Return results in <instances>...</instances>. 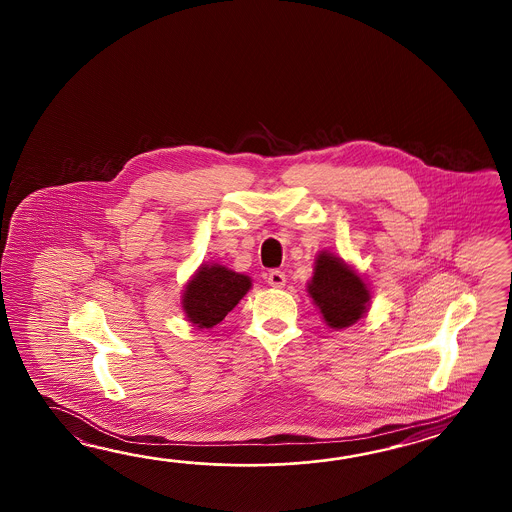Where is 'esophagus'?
<instances>
[{
	"label": "esophagus",
	"mask_w": 512,
	"mask_h": 512,
	"mask_svg": "<svg viewBox=\"0 0 512 512\" xmlns=\"http://www.w3.org/2000/svg\"><path fill=\"white\" fill-rule=\"evenodd\" d=\"M267 283L274 289H282L285 285V274L282 271H271L267 276Z\"/></svg>",
	"instance_id": "1"
}]
</instances>
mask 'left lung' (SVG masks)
Listing matches in <instances>:
<instances>
[{"label": "left lung", "instance_id": "obj_1", "mask_svg": "<svg viewBox=\"0 0 512 512\" xmlns=\"http://www.w3.org/2000/svg\"><path fill=\"white\" fill-rule=\"evenodd\" d=\"M307 294L331 329L353 326L370 311V285L355 267L333 252L316 254Z\"/></svg>", "mask_w": 512, "mask_h": 512}]
</instances>
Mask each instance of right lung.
I'll use <instances>...</instances> for the list:
<instances>
[{"label": "right lung", "mask_w": 512, "mask_h": 512, "mask_svg": "<svg viewBox=\"0 0 512 512\" xmlns=\"http://www.w3.org/2000/svg\"><path fill=\"white\" fill-rule=\"evenodd\" d=\"M252 280L219 263H203L186 282L181 307L197 329H212L249 293Z\"/></svg>", "instance_id": "obj_1"}]
</instances>
